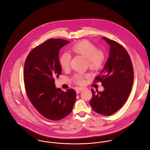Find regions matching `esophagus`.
I'll list each match as a JSON object with an SVG mask.
<instances>
[{"label":"esophagus","instance_id":"1","mask_svg":"<svg viewBox=\"0 0 150 150\" xmlns=\"http://www.w3.org/2000/svg\"><path fill=\"white\" fill-rule=\"evenodd\" d=\"M83 90V88H76V93H80L81 91H82Z\"/></svg>","mask_w":150,"mask_h":150}]
</instances>
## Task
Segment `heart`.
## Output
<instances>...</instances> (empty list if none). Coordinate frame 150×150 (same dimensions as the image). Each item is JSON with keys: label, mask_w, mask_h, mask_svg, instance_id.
<instances>
[{"label": "heart", "mask_w": 150, "mask_h": 150, "mask_svg": "<svg viewBox=\"0 0 150 150\" xmlns=\"http://www.w3.org/2000/svg\"><path fill=\"white\" fill-rule=\"evenodd\" d=\"M69 53L74 55L80 56L86 60L89 68L91 71L97 72L100 71L104 62L105 54L103 50L97 49V47L87 40H82L72 45ZM71 56L69 54L64 53L60 56L59 61L61 67L64 70L69 68ZM86 75L76 74L72 78L73 81L78 85H83Z\"/></svg>", "instance_id": "b5f03b06"}]
</instances>
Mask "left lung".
Wrapping results in <instances>:
<instances>
[{
    "mask_svg": "<svg viewBox=\"0 0 150 150\" xmlns=\"http://www.w3.org/2000/svg\"><path fill=\"white\" fill-rule=\"evenodd\" d=\"M103 38L110 46V56L104 69L93 82H101L104 90L91 89L90 105L97 113L110 116L122 108L128 98L133 84L134 71L125 47L116 41Z\"/></svg>",
    "mask_w": 150,
    "mask_h": 150,
    "instance_id": "left-lung-1",
    "label": "left lung"
}]
</instances>
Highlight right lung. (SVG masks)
I'll list each match as a JSON object with an SVG mask.
<instances>
[{
    "instance_id": "add662e5",
    "label": "right lung",
    "mask_w": 150,
    "mask_h": 150,
    "mask_svg": "<svg viewBox=\"0 0 150 150\" xmlns=\"http://www.w3.org/2000/svg\"><path fill=\"white\" fill-rule=\"evenodd\" d=\"M69 41L50 39L33 49L24 64V81L26 94L36 110L45 118L59 120L72 111L76 91H63L55 86V79L61 74L60 49Z\"/></svg>"
}]
</instances>
